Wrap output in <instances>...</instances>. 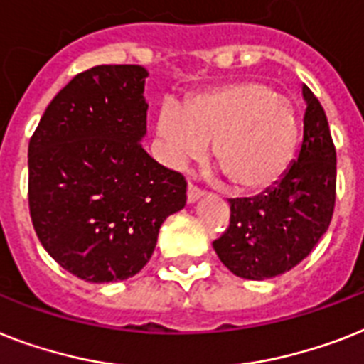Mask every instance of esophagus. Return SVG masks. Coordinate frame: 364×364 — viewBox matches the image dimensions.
Wrapping results in <instances>:
<instances>
[{
    "label": "esophagus",
    "instance_id": "34e87169",
    "mask_svg": "<svg viewBox=\"0 0 364 364\" xmlns=\"http://www.w3.org/2000/svg\"><path fill=\"white\" fill-rule=\"evenodd\" d=\"M203 196V191L200 187H196L194 183H188V187H187V200L188 203H194L198 200V198H202Z\"/></svg>",
    "mask_w": 364,
    "mask_h": 364
}]
</instances>
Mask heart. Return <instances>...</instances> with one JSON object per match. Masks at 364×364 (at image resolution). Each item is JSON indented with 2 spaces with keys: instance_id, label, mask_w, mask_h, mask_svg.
Returning <instances> with one entry per match:
<instances>
[{
  "instance_id": "b5f03b06",
  "label": "heart",
  "mask_w": 364,
  "mask_h": 364,
  "mask_svg": "<svg viewBox=\"0 0 364 364\" xmlns=\"http://www.w3.org/2000/svg\"><path fill=\"white\" fill-rule=\"evenodd\" d=\"M162 159L173 168L213 161L239 192L273 187L294 159L299 127L294 105L262 82H235L202 93L185 108L166 100L156 117Z\"/></svg>"
}]
</instances>
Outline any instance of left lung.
<instances>
[{"mask_svg":"<svg viewBox=\"0 0 364 364\" xmlns=\"http://www.w3.org/2000/svg\"><path fill=\"white\" fill-rule=\"evenodd\" d=\"M306 100L303 144L297 161L264 194L230 200V226L213 249L241 279L282 274L314 249L327 232L336 200V149L318 97Z\"/></svg>","mask_w":364,"mask_h":364,"instance_id":"1","label":"left lung"}]
</instances>
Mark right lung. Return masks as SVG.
<instances>
[{
    "mask_svg": "<svg viewBox=\"0 0 364 364\" xmlns=\"http://www.w3.org/2000/svg\"><path fill=\"white\" fill-rule=\"evenodd\" d=\"M141 65H97L70 80L28 149L29 215L46 252L90 282L140 273L161 224L185 208L187 181L141 147Z\"/></svg>",
    "mask_w": 364,
    "mask_h": 364,
    "instance_id": "add662e5",
    "label": "right lung"
}]
</instances>
